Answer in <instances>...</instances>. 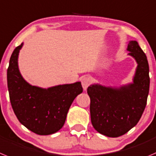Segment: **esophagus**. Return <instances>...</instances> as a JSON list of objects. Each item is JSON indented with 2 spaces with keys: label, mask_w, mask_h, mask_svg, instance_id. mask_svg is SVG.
Instances as JSON below:
<instances>
[{
  "label": "esophagus",
  "mask_w": 156,
  "mask_h": 156,
  "mask_svg": "<svg viewBox=\"0 0 156 156\" xmlns=\"http://www.w3.org/2000/svg\"><path fill=\"white\" fill-rule=\"evenodd\" d=\"M81 85H82V87H83L84 90H86L87 88L89 86V85L91 84V81H92V79H91L90 77L88 76H85L81 78Z\"/></svg>",
  "instance_id": "1"
}]
</instances>
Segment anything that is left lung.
<instances>
[{"label": "left lung", "instance_id": "8db88e82", "mask_svg": "<svg viewBox=\"0 0 156 156\" xmlns=\"http://www.w3.org/2000/svg\"><path fill=\"white\" fill-rule=\"evenodd\" d=\"M127 50L137 64L132 84L119 88L95 84L87 88L92 126L107 137L126 134L139 121L146 106L150 84L147 57L137 41H130Z\"/></svg>", "mask_w": 156, "mask_h": 156}]
</instances>
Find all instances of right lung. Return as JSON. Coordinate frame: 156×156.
<instances>
[{
    "instance_id": "obj_1",
    "label": "right lung",
    "mask_w": 156,
    "mask_h": 156,
    "mask_svg": "<svg viewBox=\"0 0 156 156\" xmlns=\"http://www.w3.org/2000/svg\"><path fill=\"white\" fill-rule=\"evenodd\" d=\"M23 43L9 61L7 79L12 109L22 124L40 135L54 134L64 126L74 99L82 92L81 82L42 88L33 86L19 72L18 57Z\"/></svg>"
}]
</instances>
